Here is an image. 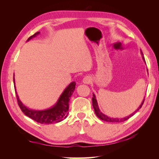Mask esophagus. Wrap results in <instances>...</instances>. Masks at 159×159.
<instances>
[{
  "mask_svg": "<svg viewBox=\"0 0 159 159\" xmlns=\"http://www.w3.org/2000/svg\"><path fill=\"white\" fill-rule=\"evenodd\" d=\"M91 82V78L89 76H86L83 79V83L85 84H89Z\"/></svg>",
  "mask_w": 159,
  "mask_h": 159,
  "instance_id": "esophagus-1",
  "label": "esophagus"
}]
</instances>
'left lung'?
I'll use <instances>...</instances> for the list:
<instances>
[{"label": "left lung", "instance_id": "left-lung-1", "mask_svg": "<svg viewBox=\"0 0 159 159\" xmlns=\"http://www.w3.org/2000/svg\"><path fill=\"white\" fill-rule=\"evenodd\" d=\"M141 54H142L143 60L145 62V57H144L143 54V52H141ZM147 71H148V70H147ZM93 97L92 98V104H93V109H94V111H95V113L96 115H97V116H98L100 119H102V120H103V121H107V122H113V123H116V122H123V121H126V120H127L128 119H129L130 117H132L133 115L137 111H139V109H140L141 108L142 105H143L144 102H145V99H144L143 101V102H142L141 104V105L139 107V108L135 111L133 112V113H131V115H129V116L125 117H124V118H121V119H120V118H119H119H113V117H109L107 116V115H104L103 113H102V112L101 111L99 108V107H98V102H97V100H96L95 95L93 94Z\"/></svg>", "mask_w": 159, "mask_h": 159}]
</instances>
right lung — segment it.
Listing matches in <instances>:
<instances>
[{
	"mask_svg": "<svg viewBox=\"0 0 159 159\" xmlns=\"http://www.w3.org/2000/svg\"><path fill=\"white\" fill-rule=\"evenodd\" d=\"M39 34L40 32L35 33L34 34L28 38L27 41H29L32 38L36 37L37 35ZM13 80L14 84V89H16L15 83H14V78H13ZM75 88V81H73V82L70 84L68 87L64 89L63 93H61L58 100H57V102L54 106L48 109L42 111L34 110L26 107L25 105L21 102V101L19 99L16 91H15V92L19 107H20L22 111L25 113L26 116L31 118L34 121L41 124H52L63 121V120L68 116L70 99L71 95L74 93Z\"/></svg>",
	"mask_w": 159,
	"mask_h": 159,
	"instance_id": "right-lung-1",
	"label": "right lung"
}]
</instances>
